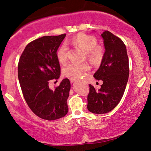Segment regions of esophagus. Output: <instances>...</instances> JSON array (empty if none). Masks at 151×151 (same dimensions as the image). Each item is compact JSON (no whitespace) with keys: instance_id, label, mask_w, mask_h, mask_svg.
Here are the masks:
<instances>
[{"instance_id":"34e87169","label":"esophagus","mask_w":151,"mask_h":151,"mask_svg":"<svg viewBox=\"0 0 151 151\" xmlns=\"http://www.w3.org/2000/svg\"><path fill=\"white\" fill-rule=\"evenodd\" d=\"M70 81L71 83H74V82L75 81V79L71 78H70Z\"/></svg>"}]
</instances>
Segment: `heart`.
I'll return each instance as SVG.
<instances>
[{"mask_svg":"<svg viewBox=\"0 0 151 151\" xmlns=\"http://www.w3.org/2000/svg\"><path fill=\"white\" fill-rule=\"evenodd\" d=\"M72 43L81 49L88 53V57L92 60H97L101 57V50L96 47V40L94 37L86 35H78L67 42ZM57 58L59 63L64 64L67 59V48L66 45H63L57 52ZM90 70V66L88 64L69 63L63 68V75L66 77L73 78H82L85 76Z\"/></svg>","mask_w":151,"mask_h":151,"instance_id":"obj_1","label":"heart"}]
</instances>
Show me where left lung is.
<instances>
[{
  "instance_id": "left-lung-1",
  "label": "left lung",
  "mask_w": 151,
  "mask_h": 151,
  "mask_svg": "<svg viewBox=\"0 0 151 151\" xmlns=\"http://www.w3.org/2000/svg\"><path fill=\"white\" fill-rule=\"evenodd\" d=\"M101 36L105 52L93 76L103 81V84L98 91L89 85L87 97V109L94 114L107 113L115 108L123 96L129 76V58L124 42L108 30Z\"/></svg>"
}]
</instances>
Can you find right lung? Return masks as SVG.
<instances>
[{"instance_id": "obj_1", "label": "right lung", "mask_w": 151, "mask_h": 151, "mask_svg": "<svg viewBox=\"0 0 151 151\" xmlns=\"http://www.w3.org/2000/svg\"><path fill=\"white\" fill-rule=\"evenodd\" d=\"M65 37L44 36L33 40L25 47L18 65V77L27 104L36 115L48 121L62 118L68 111L69 80L63 79L54 91L48 86L50 80L60 77L57 50Z\"/></svg>"}]
</instances>
